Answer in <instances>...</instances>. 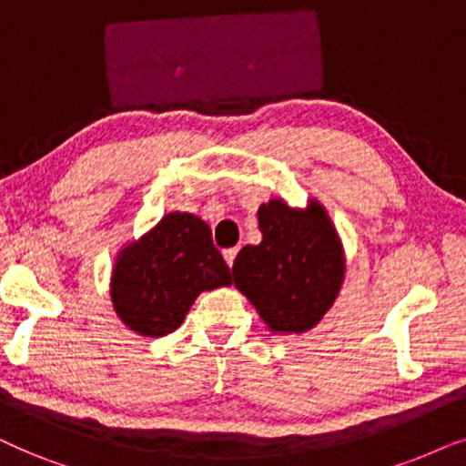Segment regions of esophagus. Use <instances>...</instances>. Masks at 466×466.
Returning a JSON list of instances; mask_svg holds the SVG:
<instances>
[{
	"label": "esophagus",
	"mask_w": 466,
	"mask_h": 466,
	"mask_svg": "<svg viewBox=\"0 0 466 466\" xmlns=\"http://www.w3.org/2000/svg\"><path fill=\"white\" fill-rule=\"evenodd\" d=\"M237 253H238V247H229V249H223V259H226L228 266L234 264V259H237Z\"/></svg>",
	"instance_id": "esophagus-1"
}]
</instances>
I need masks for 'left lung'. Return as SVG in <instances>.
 <instances>
[{
  "label": "left lung",
  "mask_w": 466,
  "mask_h": 466,
  "mask_svg": "<svg viewBox=\"0 0 466 466\" xmlns=\"http://www.w3.org/2000/svg\"><path fill=\"white\" fill-rule=\"evenodd\" d=\"M262 243L234 259V285L249 298L270 332H305L337 300L345 256L326 208L311 200L291 208L283 200L258 208Z\"/></svg>",
  "instance_id": "1"
}]
</instances>
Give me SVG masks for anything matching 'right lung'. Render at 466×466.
<instances>
[{"instance_id": "add662e5", "label": "right lung", "mask_w": 466, "mask_h": 466, "mask_svg": "<svg viewBox=\"0 0 466 466\" xmlns=\"http://www.w3.org/2000/svg\"><path fill=\"white\" fill-rule=\"evenodd\" d=\"M232 283L210 228L191 213H168L116 256L110 298L123 324L164 337L183 324L202 291Z\"/></svg>"}]
</instances>
